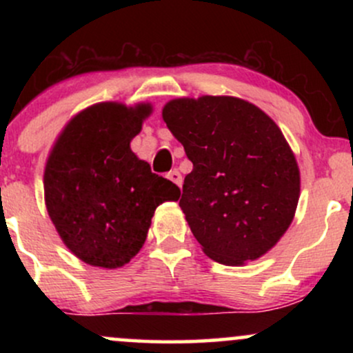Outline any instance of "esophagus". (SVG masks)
I'll list each match as a JSON object with an SVG mask.
<instances>
[{
	"label": "esophagus",
	"instance_id": "1",
	"mask_svg": "<svg viewBox=\"0 0 353 353\" xmlns=\"http://www.w3.org/2000/svg\"><path fill=\"white\" fill-rule=\"evenodd\" d=\"M168 179H171L174 184H177L179 188H182V176H181V172L177 171V169H174V171L168 174Z\"/></svg>",
	"mask_w": 353,
	"mask_h": 353
}]
</instances>
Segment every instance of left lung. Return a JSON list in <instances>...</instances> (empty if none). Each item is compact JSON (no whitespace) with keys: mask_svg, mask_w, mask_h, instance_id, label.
Returning a JSON list of instances; mask_svg holds the SVG:
<instances>
[{"mask_svg":"<svg viewBox=\"0 0 353 353\" xmlns=\"http://www.w3.org/2000/svg\"><path fill=\"white\" fill-rule=\"evenodd\" d=\"M163 119L194 165L179 205L204 254L224 265L262 257L289 229L301 194L279 125L232 96L172 99Z\"/></svg>","mask_w":353,"mask_h":353,"instance_id":"obj_1","label":"left lung"}]
</instances>
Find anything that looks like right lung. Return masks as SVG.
Masks as SVG:
<instances>
[{"label":"right lung","mask_w":353,"mask_h":353,"mask_svg":"<svg viewBox=\"0 0 353 353\" xmlns=\"http://www.w3.org/2000/svg\"><path fill=\"white\" fill-rule=\"evenodd\" d=\"M149 103L92 104L64 125L44 169V201L61 241L89 265L117 269L143 247L154 210L181 189L131 151Z\"/></svg>","instance_id":"1"}]
</instances>
